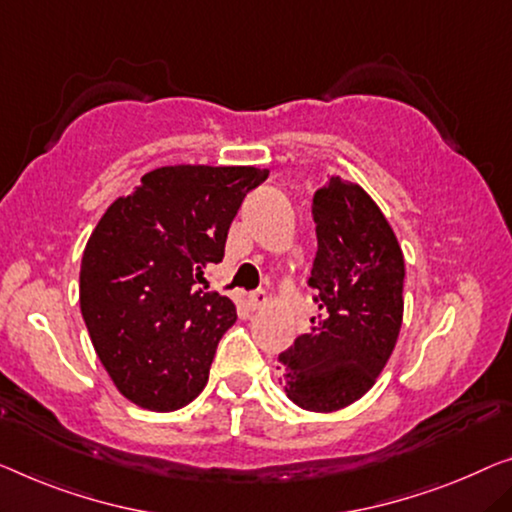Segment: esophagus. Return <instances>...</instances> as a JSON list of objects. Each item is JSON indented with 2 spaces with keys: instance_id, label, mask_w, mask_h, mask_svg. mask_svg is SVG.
I'll return each instance as SVG.
<instances>
[{
  "instance_id": "34e87169",
  "label": "esophagus",
  "mask_w": 512,
  "mask_h": 512,
  "mask_svg": "<svg viewBox=\"0 0 512 512\" xmlns=\"http://www.w3.org/2000/svg\"><path fill=\"white\" fill-rule=\"evenodd\" d=\"M266 301H269V299H266V292H264V289H255V292L248 296V303H250V308H253V310L264 308Z\"/></svg>"
}]
</instances>
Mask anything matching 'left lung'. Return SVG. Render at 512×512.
Instances as JSON below:
<instances>
[{
  "instance_id": "8db88e82",
  "label": "left lung",
  "mask_w": 512,
  "mask_h": 512,
  "mask_svg": "<svg viewBox=\"0 0 512 512\" xmlns=\"http://www.w3.org/2000/svg\"><path fill=\"white\" fill-rule=\"evenodd\" d=\"M317 255L308 285L319 315L278 356L289 400L335 411L370 391L402 326L404 257L398 239L358 183L331 177L312 197Z\"/></svg>"
}]
</instances>
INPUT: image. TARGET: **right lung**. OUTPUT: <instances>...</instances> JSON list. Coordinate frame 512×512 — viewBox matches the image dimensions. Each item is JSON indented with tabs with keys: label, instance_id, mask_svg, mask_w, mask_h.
Returning a JSON list of instances; mask_svg holds the SVG:
<instances>
[{
	"label": "right lung",
	"instance_id": "1",
	"mask_svg": "<svg viewBox=\"0 0 512 512\" xmlns=\"http://www.w3.org/2000/svg\"><path fill=\"white\" fill-rule=\"evenodd\" d=\"M266 177L259 167H158L98 220L82 255L80 310L131 402L174 411L207 386L236 308L204 271L223 262L243 197Z\"/></svg>",
	"mask_w": 512,
	"mask_h": 512
}]
</instances>
